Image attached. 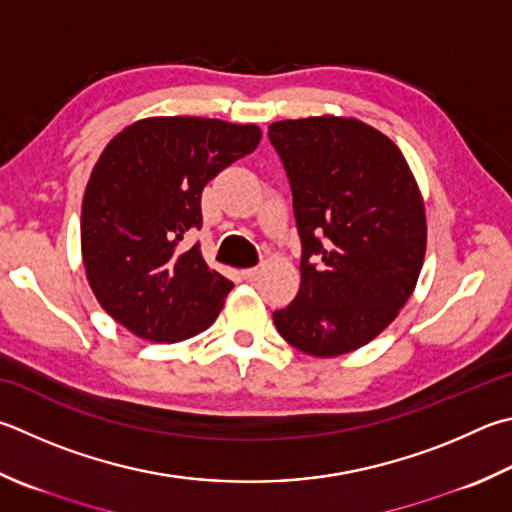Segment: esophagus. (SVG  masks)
Masks as SVG:
<instances>
[{
  "label": "esophagus",
  "mask_w": 512,
  "mask_h": 512,
  "mask_svg": "<svg viewBox=\"0 0 512 512\" xmlns=\"http://www.w3.org/2000/svg\"><path fill=\"white\" fill-rule=\"evenodd\" d=\"M262 273H264V268H246V271L241 275H244L248 282H255V280H259V275H262Z\"/></svg>",
  "instance_id": "1"
}]
</instances>
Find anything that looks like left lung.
<instances>
[{"label":"left lung","mask_w":512,"mask_h":512,"mask_svg":"<svg viewBox=\"0 0 512 512\" xmlns=\"http://www.w3.org/2000/svg\"><path fill=\"white\" fill-rule=\"evenodd\" d=\"M268 136L302 239L300 291L273 322L313 358L345 356L385 331L414 293L427 246L421 188L392 138L358 118L277 120Z\"/></svg>","instance_id":"left-lung-1"}]
</instances>
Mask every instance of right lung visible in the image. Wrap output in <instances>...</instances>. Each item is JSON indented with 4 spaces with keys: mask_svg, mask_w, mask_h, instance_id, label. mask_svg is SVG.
I'll return each mask as SVG.
<instances>
[{
    "mask_svg": "<svg viewBox=\"0 0 512 512\" xmlns=\"http://www.w3.org/2000/svg\"><path fill=\"white\" fill-rule=\"evenodd\" d=\"M259 141L253 123L152 116L102 150L82 199V264L102 309L134 336L181 342L217 320L235 284L181 241L201 228L208 181Z\"/></svg>",
    "mask_w": 512,
    "mask_h": 512,
    "instance_id": "1",
    "label": "right lung"
}]
</instances>
